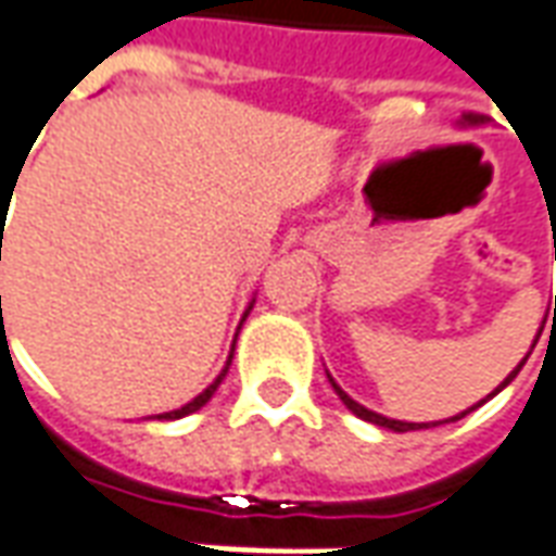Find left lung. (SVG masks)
Returning a JSON list of instances; mask_svg holds the SVG:
<instances>
[{"instance_id":"1","label":"left lung","mask_w":556,"mask_h":556,"mask_svg":"<svg viewBox=\"0 0 556 556\" xmlns=\"http://www.w3.org/2000/svg\"><path fill=\"white\" fill-rule=\"evenodd\" d=\"M462 122H465V125H482V122H485V118H482V115H477V113H467V115H462ZM554 258H556V250H554ZM554 315H556V313H554ZM533 345H536V339H533ZM527 357H530V354H527ZM527 357H525V361H527ZM525 361L518 363V369H515V372H509V375H506V381H503V384L497 387V390H494V393H501L503 387L509 384V381H513L515 375L521 372V366H525ZM327 378H330V375H327ZM330 384H333V390H337V396L342 399V402H345V408H349L351 414H357V417H361V419H366V422H375V426H381V429H393V431L431 429V426H441V422H453V419H462V417H465V414H467V410L479 408V405H482V402H485V399H482V402H479V405H473V408L462 410V414H458V417L441 419V422H402V419H390V417H381V414H375V410L363 408L361 402H354V399H351L349 393H345V390H342V387H339L337 381H333V378H330ZM494 393H491V396H494ZM491 396H489V399H491Z\"/></svg>"}]
</instances>
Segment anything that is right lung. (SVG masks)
I'll return each instance as SVG.
<instances>
[{
    "label": "right lung",
    "instance_id": "add662e5",
    "mask_svg": "<svg viewBox=\"0 0 556 556\" xmlns=\"http://www.w3.org/2000/svg\"><path fill=\"white\" fill-rule=\"evenodd\" d=\"M0 301H2V298H0ZM250 309H253V306H250ZM250 309H247V313H250ZM247 313H243V318H247ZM231 354H235V345H231ZM231 354H229V361H226V369H223V372L217 375V381H214V384L207 387V390H202V393H199V396H195L193 402H187V405H184V408L169 410V414H157V419H181V417H187V414H193V410L202 408V405H205L207 399H211V396H214V393H217L219 381H223V378H226V372H229V366H231Z\"/></svg>",
    "mask_w": 556,
    "mask_h": 556
}]
</instances>
